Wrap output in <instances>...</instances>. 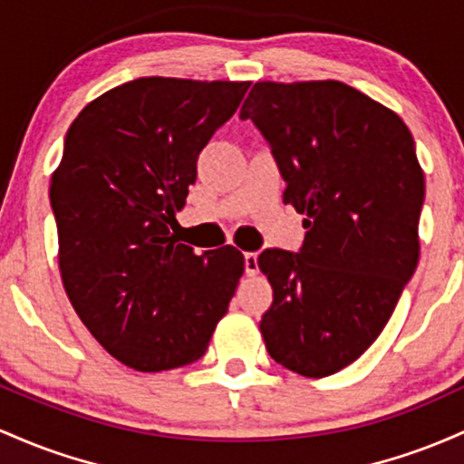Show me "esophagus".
<instances>
[{
	"mask_svg": "<svg viewBox=\"0 0 464 464\" xmlns=\"http://www.w3.org/2000/svg\"><path fill=\"white\" fill-rule=\"evenodd\" d=\"M246 274L256 276L258 274V254L256 252H246Z\"/></svg>",
	"mask_w": 464,
	"mask_h": 464,
	"instance_id": "esophagus-1",
	"label": "esophagus"
}]
</instances>
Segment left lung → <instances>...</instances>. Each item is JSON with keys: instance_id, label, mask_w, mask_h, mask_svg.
<instances>
[{"instance_id": "8db88e82", "label": "left lung", "mask_w": 464, "mask_h": 464, "mask_svg": "<svg viewBox=\"0 0 464 464\" xmlns=\"http://www.w3.org/2000/svg\"><path fill=\"white\" fill-rule=\"evenodd\" d=\"M306 215L298 252L258 256L274 302L265 346L302 377L353 363L388 324L419 265L425 177L397 113L340 81L256 82L241 107Z\"/></svg>"}]
</instances>
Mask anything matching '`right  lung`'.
Wrapping results in <instances>:
<instances>
[{
	"instance_id": "right-lung-1",
	"label": "right lung",
	"mask_w": 464,
	"mask_h": 464,
	"mask_svg": "<svg viewBox=\"0 0 464 464\" xmlns=\"http://www.w3.org/2000/svg\"><path fill=\"white\" fill-rule=\"evenodd\" d=\"M247 87L138 78L90 102L65 135L50 184L61 276L82 324L124 366L199 359L246 272L237 247L197 256L170 227L197 158Z\"/></svg>"
}]
</instances>
